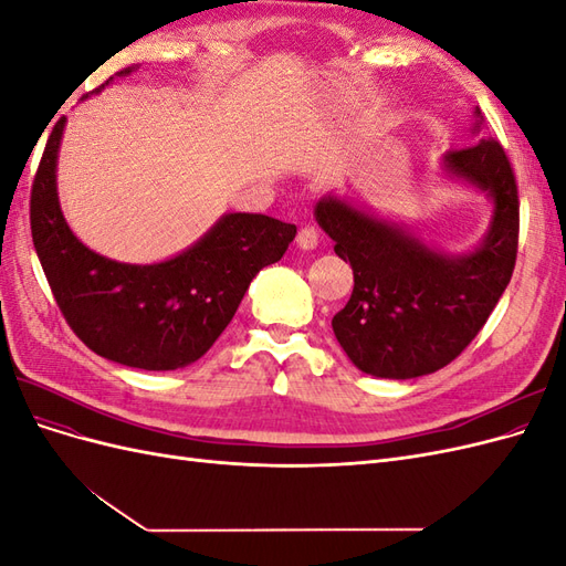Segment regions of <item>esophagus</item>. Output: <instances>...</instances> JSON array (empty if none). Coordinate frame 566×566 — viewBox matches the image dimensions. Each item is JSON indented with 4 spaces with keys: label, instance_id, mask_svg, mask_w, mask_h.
<instances>
[{
    "label": "esophagus",
    "instance_id": "34e87169",
    "mask_svg": "<svg viewBox=\"0 0 566 566\" xmlns=\"http://www.w3.org/2000/svg\"><path fill=\"white\" fill-rule=\"evenodd\" d=\"M297 245L302 250H314L318 245V229L316 227H302L297 233Z\"/></svg>",
    "mask_w": 566,
    "mask_h": 566
}]
</instances>
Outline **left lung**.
<instances>
[{"label": "left lung", "instance_id": "8db88e82", "mask_svg": "<svg viewBox=\"0 0 566 566\" xmlns=\"http://www.w3.org/2000/svg\"><path fill=\"white\" fill-rule=\"evenodd\" d=\"M476 117L474 132L482 127L479 108ZM443 169L493 200L489 233L468 254L437 252L335 196L316 202L318 227L354 271L333 333L352 364L375 378L408 380L449 366L484 328L515 269L520 198L503 146L482 139L449 150Z\"/></svg>", "mask_w": 566, "mask_h": 566}]
</instances>
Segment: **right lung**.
Returning <instances> with one entry per match:
<instances>
[{"mask_svg":"<svg viewBox=\"0 0 566 566\" xmlns=\"http://www.w3.org/2000/svg\"><path fill=\"white\" fill-rule=\"evenodd\" d=\"M127 73L132 67L119 75ZM63 127L65 117L51 129L30 193L32 243L61 314L108 361L142 370L198 361L231 323L250 281L285 254L297 227L231 212L167 262L108 260L82 245L63 219L56 193Z\"/></svg>","mask_w":566,"mask_h":566,"instance_id":"right-lung-1","label":"right lung"}]
</instances>
